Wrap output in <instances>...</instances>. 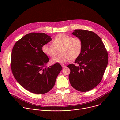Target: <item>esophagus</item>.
<instances>
[{
    "label": "esophagus",
    "instance_id": "1",
    "mask_svg": "<svg viewBox=\"0 0 120 120\" xmlns=\"http://www.w3.org/2000/svg\"><path fill=\"white\" fill-rule=\"evenodd\" d=\"M61 65H62V67L63 68H64V67H65V66H65V65H64V64H62Z\"/></svg>",
    "mask_w": 120,
    "mask_h": 120
}]
</instances>
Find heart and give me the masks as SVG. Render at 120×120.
Wrapping results in <instances>:
<instances>
[{
    "label": "heart",
    "mask_w": 120,
    "mask_h": 120,
    "mask_svg": "<svg viewBox=\"0 0 120 120\" xmlns=\"http://www.w3.org/2000/svg\"><path fill=\"white\" fill-rule=\"evenodd\" d=\"M61 48V55L51 59L53 64H64L79 56L82 49V42L78 38H73L64 34H59L52 41V45L44 44L42 47L43 52L47 56L53 57L56 54V49Z\"/></svg>",
    "instance_id": "b5f03b06"
}]
</instances>
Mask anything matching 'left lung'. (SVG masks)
<instances>
[{
	"label": "left lung",
	"instance_id": "left-lung-1",
	"mask_svg": "<svg viewBox=\"0 0 120 120\" xmlns=\"http://www.w3.org/2000/svg\"><path fill=\"white\" fill-rule=\"evenodd\" d=\"M73 35L82 42L81 54L75 63L67 67L70 69V82L73 88L80 92H87L101 82L108 62L105 47L95 33L82 29H75Z\"/></svg>",
	"mask_w": 120,
	"mask_h": 120
}]
</instances>
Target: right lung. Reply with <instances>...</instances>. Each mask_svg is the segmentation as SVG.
<instances>
[{"label":"right lung","instance_id":"obj_1","mask_svg":"<svg viewBox=\"0 0 120 120\" xmlns=\"http://www.w3.org/2000/svg\"><path fill=\"white\" fill-rule=\"evenodd\" d=\"M52 40L44 33H30L17 41L12 49L11 68L15 78L26 90L44 94L54 86L62 69L59 63L46 67L49 58L42 47Z\"/></svg>","mask_w":120,"mask_h":120}]
</instances>
